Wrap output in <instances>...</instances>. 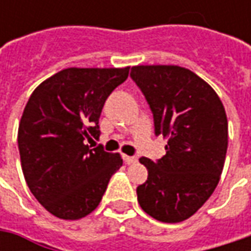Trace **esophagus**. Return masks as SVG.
<instances>
[{
	"instance_id": "34e87169",
	"label": "esophagus",
	"mask_w": 251,
	"mask_h": 251,
	"mask_svg": "<svg viewBox=\"0 0 251 251\" xmlns=\"http://www.w3.org/2000/svg\"><path fill=\"white\" fill-rule=\"evenodd\" d=\"M123 159L127 165H131V163H137L138 162V158L137 156H128V155H123Z\"/></svg>"
}]
</instances>
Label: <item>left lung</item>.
<instances>
[{
  "label": "left lung",
  "mask_w": 251,
  "mask_h": 251,
  "mask_svg": "<svg viewBox=\"0 0 251 251\" xmlns=\"http://www.w3.org/2000/svg\"><path fill=\"white\" fill-rule=\"evenodd\" d=\"M130 75L150 103L155 134L166 140L162 159H140L148 180L137 187L138 202L156 221L177 224L194 215L219 183L227 150L225 107L187 68L135 65Z\"/></svg>",
  "instance_id": "1"
}]
</instances>
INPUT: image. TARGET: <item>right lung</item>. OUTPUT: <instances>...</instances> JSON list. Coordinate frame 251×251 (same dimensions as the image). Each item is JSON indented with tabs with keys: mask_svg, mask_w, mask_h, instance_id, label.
I'll list each match as a JSON object with an SVG mask.
<instances>
[{
	"mask_svg": "<svg viewBox=\"0 0 251 251\" xmlns=\"http://www.w3.org/2000/svg\"><path fill=\"white\" fill-rule=\"evenodd\" d=\"M130 73L124 68H65L40 83L25 106L18 148L27 187L50 214L81 219L99 205L120 153L85 140L100 135L106 99Z\"/></svg>",
	"mask_w": 251,
	"mask_h": 251,
	"instance_id": "1",
	"label": "right lung"
}]
</instances>
